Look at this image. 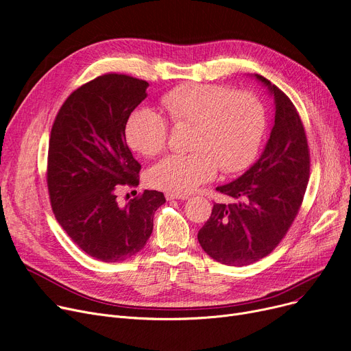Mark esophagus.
<instances>
[{
    "instance_id": "34e87169",
    "label": "esophagus",
    "mask_w": 351,
    "mask_h": 351,
    "mask_svg": "<svg viewBox=\"0 0 351 351\" xmlns=\"http://www.w3.org/2000/svg\"><path fill=\"white\" fill-rule=\"evenodd\" d=\"M167 199H187L189 195L186 194H177V193H167L165 194Z\"/></svg>"
}]
</instances>
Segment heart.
I'll list each match as a JSON object with an SVG mask.
<instances>
[{
	"label": "heart",
	"mask_w": 351,
	"mask_h": 351,
	"mask_svg": "<svg viewBox=\"0 0 351 351\" xmlns=\"http://www.w3.org/2000/svg\"><path fill=\"white\" fill-rule=\"evenodd\" d=\"M174 124L193 125L190 154L167 156L148 171L149 184L169 193L189 194L226 173L243 170L256 156L265 130V110L250 91L221 86L181 84L161 97ZM169 137L164 115L138 107L125 124L128 145L144 157L161 153Z\"/></svg>",
	"instance_id": "obj_1"
}]
</instances>
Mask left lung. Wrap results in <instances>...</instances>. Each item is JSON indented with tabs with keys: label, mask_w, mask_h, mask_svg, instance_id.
Listing matches in <instances>:
<instances>
[{
	"label": "left lung",
	"mask_w": 351,
	"mask_h": 351,
	"mask_svg": "<svg viewBox=\"0 0 351 351\" xmlns=\"http://www.w3.org/2000/svg\"><path fill=\"white\" fill-rule=\"evenodd\" d=\"M253 77L274 98L270 138L243 176L215 189L237 202L214 204L197 236L211 258L239 267L270 254L286 236L302 206L310 174L306 132L294 104L269 80Z\"/></svg>",
	"instance_id": "left-lung-1"
}]
</instances>
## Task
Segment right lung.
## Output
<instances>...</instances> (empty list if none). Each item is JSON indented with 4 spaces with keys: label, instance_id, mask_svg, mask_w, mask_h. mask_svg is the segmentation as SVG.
I'll return each mask as SVG.
<instances>
[{
    "label": "right lung",
    "instance_id": "obj_1",
    "mask_svg": "<svg viewBox=\"0 0 351 351\" xmlns=\"http://www.w3.org/2000/svg\"><path fill=\"white\" fill-rule=\"evenodd\" d=\"M147 87L124 74L97 77L65 99L51 128L47 184L56 219L82 252L104 263L141 252L165 203L156 190L117 203L123 186H138L141 165L127 145L125 124Z\"/></svg>",
    "mask_w": 351,
    "mask_h": 351
}]
</instances>
